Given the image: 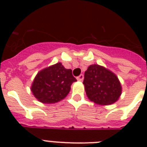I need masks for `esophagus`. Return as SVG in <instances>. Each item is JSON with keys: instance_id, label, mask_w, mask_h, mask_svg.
Masks as SVG:
<instances>
[{"instance_id": "34e87169", "label": "esophagus", "mask_w": 147, "mask_h": 147, "mask_svg": "<svg viewBox=\"0 0 147 147\" xmlns=\"http://www.w3.org/2000/svg\"><path fill=\"white\" fill-rule=\"evenodd\" d=\"M83 79H84V76H83L82 74H81L80 76L77 77V80L79 81V82H82V81H83Z\"/></svg>"}]
</instances>
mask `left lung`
I'll return each mask as SVG.
<instances>
[{
  "mask_svg": "<svg viewBox=\"0 0 147 147\" xmlns=\"http://www.w3.org/2000/svg\"><path fill=\"white\" fill-rule=\"evenodd\" d=\"M83 84L88 99L100 105L114 104L122 92L117 76L109 69L97 64L88 66L85 72Z\"/></svg>",
  "mask_w": 147,
  "mask_h": 147,
  "instance_id": "8db88e82",
  "label": "left lung"
}]
</instances>
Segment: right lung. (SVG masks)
<instances>
[{
	"instance_id": "right-lung-1",
	"label": "right lung",
	"mask_w": 147,
	"mask_h": 147,
	"mask_svg": "<svg viewBox=\"0 0 147 147\" xmlns=\"http://www.w3.org/2000/svg\"><path fill=\"white\" fill-rule=\"evenodd\" d=\"M71 69H65L61 62L42 69L36 76L31 92L40 102L53 104L68 95L71 85L76 82Z\"/></svg>"
}]
</instances>
